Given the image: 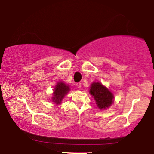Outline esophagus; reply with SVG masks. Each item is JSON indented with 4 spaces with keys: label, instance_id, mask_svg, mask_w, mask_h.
<instances>
[{
    "label": "esophagus",
    "instance_id": "esophagus-1",
    "mask_svg": "<svg viewBox=\"0 0 154 154\" xmlns=\"http://www.w3.org/2000/svg\"><path fill=\"white\" fill-rule=\"evenodd\" d=\"M76 86L79 88H81V83H77L76 84Z\"/></svg>",
    "mask_w": 154,
    "mask_h": 154
}]
</instances>
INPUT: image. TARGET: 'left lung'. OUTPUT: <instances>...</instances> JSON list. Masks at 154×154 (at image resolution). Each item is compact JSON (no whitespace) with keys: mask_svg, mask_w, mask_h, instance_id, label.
Returning <instances> with one entry per match:
<instances>
[{"mask_svg":"<svg viewBox=\"0 0 154 154\" xmlns=\"http://www.w3.org/2000/svg\"><path fill=\"white\" fill-rule=\"evenodd\" d=\"M89 93L93 97L99 109H108L115 102V96L112 92L99 81H95L91 84Z\"/></svg>","mask_w":154,"mask_h":154,"instance_id":"obj_1","label":"left lung"}]
</instances>
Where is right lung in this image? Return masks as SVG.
<instances>
[{
	"instance_id": "add662e5",
	"label": "right lung",
	"mask_w": 154,
	"mask_h": 154,
	"mask_svg": "<svg viewBox=\"0 0 154 154\" xmlns=\"http://www.w3.org/2000/svg\"><path fill=\"white\" fill-rule=\"evenodd\" d=\"M69 85L65 84L63 81H57L53 89L52 96V102L56 104H60L66 95L70 91Z\"/></svg>"
}]
</instances>
